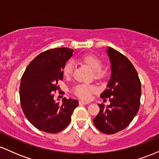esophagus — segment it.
<instances>
[{
	"instance_id": "1",
	"label": "esophagus",
	"mask_w": 159,
	"mask_h": 159,
	"mask_svg": "<svg viewBox=\"0 0 159 159\" xmlns=\"http://www.w3.org/2000/svg\"><path fill=\"white\" fill-rule=\"evenodd\" d=\"M79 104L80 105H87V104H89V102L84 101V100H80Z\"/></svg>"
}]
</instances>
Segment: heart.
<instances>
[{
    "label": "heart",
    "mask_w": 159,
    "mask_h": 159,
    "mask_svg": "<svg viewBox=\"0 0 159 159\" xmlns=\"http://www.w3.org/2000/svg\"><path fill=\"white\" fill-rule=\"evenodd\" d=\"M81 61L84 63L93 71V75L96 79L102 80L106 78L107 72L105 69H102L103 63L100 58L95 54H85L81 58ZM73 72V64L71 62H68L65 64L63 68V75L66 78L72 76ZM97 92V87L92 84H78L75 86L73 90V93L76 96L83 99H89L92 94Z\"/></svg>",
    "instance_id": "heart-1"
}]
</instances>
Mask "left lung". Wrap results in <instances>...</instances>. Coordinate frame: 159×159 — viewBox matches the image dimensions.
Listing matches in <instances>:
<instances>
[{
    "mask_svg": "<svg viewBox=\"0 0 159 159\" xmlns=\"http://www.w3.org/2000/svg\"><path fill=\"white\" fill-rule=\"evenodd\" d=\"M107 54L111 77L101 98H108L111 104L107 107L98 104L100 110L93 123L100 132L112 134L125 129L138 114L141 86L135 68L126 57L111 47Z\"/></svg>",
    "mask_w": 159,
    "mask_h": 159,
    "instance_id": "1",
    "label": "left lung"
}]
</instances>
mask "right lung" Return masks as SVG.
<instances>
[{
	"instance_id": "add662e5",
	"label": "right lung",
	"mask_w": 159,
	"mask_h": 159,
	"mask_svg": "<svg viewBox=\"0 0 159 159\" xmlns=\"http://www.w3.org/2000/svg\"><path fill=\"white\" fill-rule=\"evenodd\" d=\"M72 49L56 48L42 52L29 63L21 79V106L28 121L47 133L61 132L69 125L78 101L66 98L55 102L54 93L63 78V68Z\"/></svg>"
}]
</instances>
